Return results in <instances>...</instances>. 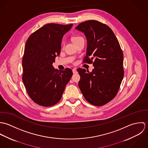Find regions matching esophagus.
Returning <instances> with one entry per match:
<instances>
[{
	"label": "esophagus",
	"instance_id": "34e87169",
	"mask_svg": "<svg viewBox=\"0 0 148 148\" xmlns=\"http://www.w3.org/2000/svg\"><path fill=\"white\" fill-rule=\"evenodd\" d=\"M72 72H73V73H77V71L76 69H75V68H74V69H72Z\"/></svg>",
	"mask_w": 148,
	"mask_h": 148
}]
</instances>
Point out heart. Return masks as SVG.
I'll list each match as a JSON object with an SVG mask.
<instances>
[{"instance_id": "1", "label": "heart", "mask_w": 148, "mask_h": 148, "mask_svg": "<svg viewBox=\"0 0 148 148\" xmlns=\"http://www.w3.org/2000/svg\"><path fill=\"white\" fill-rule=\"evenodd\" d=\"M82 38H83L82 37L79 36H73V37L72 38V41H73V42H74V44H75V42H78L79 40H80V39H82Z\"/></svg>"}]
</instances>
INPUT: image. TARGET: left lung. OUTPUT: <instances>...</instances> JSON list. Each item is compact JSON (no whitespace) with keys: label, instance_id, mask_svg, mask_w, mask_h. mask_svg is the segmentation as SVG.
<instances>
[{"label":"left lung","instance_id":"left-lung-1","mask_svg":"<svg viewBox=\"0 0 148 148\" xmlns=\"http://www.w3.org/2000/svg\"><path fill=\"white\" fill-rule=\"evenodd\" d=\"M75 29L86 38L84 62L93 63L94 66L91 72L77 69L80 76L79 86L88 102L93 106L105 105L116 96L124 77V56L120 44L113 31L99 21H84Z\"/></svg>","mask_w":148,"mask_h":148}]
</instances>
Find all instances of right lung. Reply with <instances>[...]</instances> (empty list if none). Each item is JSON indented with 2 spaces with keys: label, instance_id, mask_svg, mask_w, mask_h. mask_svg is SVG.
Listing matches in <instances>:
<instances>
[{
  "label": "right lung",
  "instance_id": "1",
  "mask_svg": "<svg viewBox=\"0 0 148 148\" xmlns=\"http://www.w3.org/2000/svg\"><path fill=\"white\" fill-rule=\"evenodd\" d=\"M72 25L45 24L31 34L25 43L22 80L30 98L39 106L58 103L72 76L71 69L59 71L52 65L60 53L62 38Z\"/></svg>",
  "mask_w": 148,
  "mask_h": 148
}]
</instances>
